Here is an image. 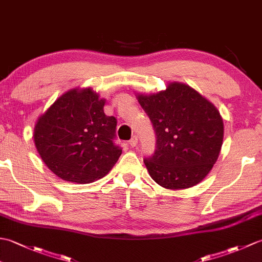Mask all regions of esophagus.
Instances as JSON below:
<instances>
[{"instance_id": "34e87169", "label": "esophagus", "mask_w": 262, "mask_h": 262, "mask_svg": "<svg viewBox=\"0 0 262 262\" xmlns=\"http://www.w3.org/2000/svg\"><path fill=\"white\" fill-rule=\"evenodd\" d=\"M137 142H138V140H137V136H136V135H134V136H133V137L130 138L129 142H128V143H129V145H130L132 147H135V146L137 145Z\"/></svg>"}]
</instances>
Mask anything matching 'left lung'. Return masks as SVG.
Masks as SVG:
<instances>
[{
  "instance_id": "1",
  "label": "left lung",
  "mask_w": 262,
  "mask_h": 262,
  "mask_svg": "<svg viewBox=\"0 0 262 262\" xmlns=\"http://www.w3.org/2000/svg\"><path fill=\"white\" fill-rule=\"evenodd\" d=\"M151 120L157 147L144 159L152 179L168 189L197 185L209 173L223 144V119L213 104L186 84L138 96Z\"/></svg>"
}]
</instances>
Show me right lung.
<instances>
[{
    "mask_svg": "<svg viewBox=\"0 0 262 262\" xmlns=\"http://www.w3.org/2000/svg\"><path fill=\"white\" fill-rule=\"evenodd\" d=\"M91 89L59 97L38 119L33 138L43 162L63 180L89 183L101 179L121 154L115 143L117 119L103 111Z\"/></svg>",
    "mask_w": 262,
    "mask_h": 262,
    "instance_id": "obj_1",
    "label": "right lung"
}]
</instances>
